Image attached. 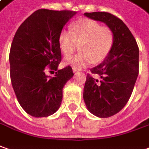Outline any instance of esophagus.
Instances as JSON below:
<instances>
[{
	"mask_svg": "<svg viewBox=\"0 0 149 149\" xmlns=\"http://www.w3.org/2000/svg\"><path fill=\"white\" fill-rule=\"evenodd\" d=\"M72 71H73L74 72H77V71H78V69H77V68H72Z\"/></svg>",
	"mask_w": 149,
	"mask_h": 149,
	"instance_id": "esophagus-1",
	"label": "esophagus"
}]
</instances>
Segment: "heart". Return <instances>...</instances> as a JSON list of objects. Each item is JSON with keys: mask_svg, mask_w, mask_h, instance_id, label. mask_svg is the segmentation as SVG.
I'll return each mask as SVG.
<instances>
[{"mask_svg": "<svg viewBox=\"0 0 149 149\" xmlns=\"http://www.w3.org/2000/svg\"><path fill=\"white\" fill-rule=\"evenodd\" d=\"M58 40L62 52L67 56L78 48L81 49L77 54L66 58L64 63L73 68H82L93 61L95 63H100L108 56L113 47L114 35L109 27H101L92 19H81L75 23L72 30H63Z\"/></svg>", "mask_w": 149, "mask_h": 149, "instance_id": "1", "label": "heart"}]
</instances>
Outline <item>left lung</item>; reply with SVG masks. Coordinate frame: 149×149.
Listing matches in <instances>:
<instances>
[{
  "mask_svg": "<svg viewBox=\"0 0 149 149\" xmlns=\"http://www.w3.org/2000/svg\"><path fill=\"white\" fill-rule=\"evenodd\" d=\"M84 15L106 24L113 31L112 49L100 64L87 74L83 98L88 110L99 117H109L127 104L139 74V47L134 36L123 21L108 12Z\"/></svg>",
  "mask_w": 149,
  "mask_h": 149,
  "instance_id": "8db88e82",
  "label": "left lung"
}]
</instances>
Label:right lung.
Here are the masks:
<instances>
[{"label":"right lung","mask_w":149,"mask_h":149,"mask_svg":"<svg viewBox=\"0 0 149 149\" xmlns=\"http://www.w3.org/2000/svg\"><path fill=\"white\" fill-rule=\"evenodd\" d=\"M76 11L40 9L19 26L10 51V80L19 104L35 117L50 116L59 109L63 88L73 76L61 62L59 34ZM56 70L54 78L47 70Z\"/></svg>","instance_id":"right-lung-1"}]
</instances>
